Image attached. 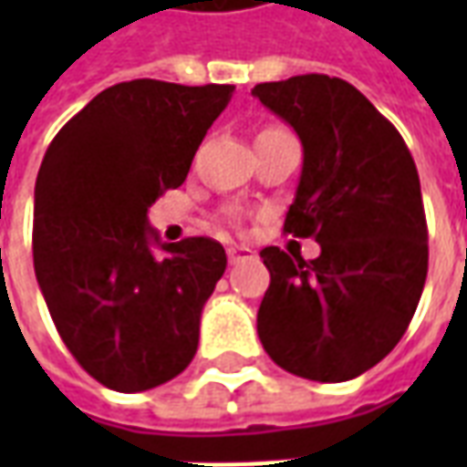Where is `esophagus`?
<instances>
[{
	"label": "esophagus",
	"mask_w": 467,
	"mask_h": 467,
	"mask_svg": "<svg viewBox=\"0 0 467 467\" xmlns=\"http://www.w3.org/2000/svg\"><path fill=\"white\" fill-rule=\"evenodd\" d=\"M247 257H253V250H250V247H240V244L227 247V260H230V265L243 263V260H247Z\"/></svg>",
	"instance_id": "34e87169"
}]
</instances>
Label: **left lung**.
Segmentation results:
<instances>
[{
  "label": "left lung",
  "mask_w": 467,
  "mask_h": 467,
  "mask_svg": "<svg viewBox=\"0 0 467 467\" xmlns=\"http://www.w3.org/2000/svg\"><path fill=\"white\" fill-rule=\"evenodd\" d=\"M253 95L303 142L285 233L320 243L315 260L260 253L270 270L260 343L293 375L352 380L400 343L420 303L428 224L418 170L400 132L345 79L300 75Z\"/></svg>",
  "instance_id": "1"
}]
</instances>
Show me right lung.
Listing matches in <instances>:
<instances>
[{
  "instance_id": "add662e5",
  "label": "right lung",
  "mask_w": 467,
  "mask_h": 467,
  "mask_svg": "<svg viewBox=\"0 0 467 467\" xmlns=\"http://www.w3.org/2000/svg\"><path fill=\"white\" fill-rule=\"evenodd\" d=\"M233 89L119 82L77 112L42 160L36 283L67 350L109 390L157 388L197 352L200 315L227 254L210 237L160 243L147 210L184 182Z\"/></svg>"
}]
</instances>
